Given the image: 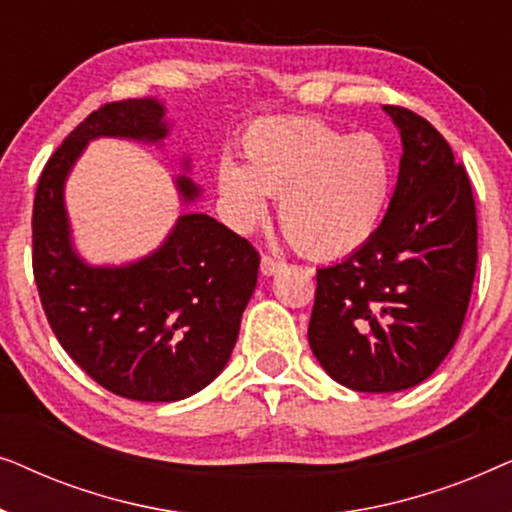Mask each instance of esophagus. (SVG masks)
I'll use <instances>...</instances> for the list:
<instances>
[{
  "mask_svg": "<svg viewBox=\"0 0 512 512\" xmlns=\"http://www.w3.org/2000/svg\"><path fill=\"white\" fill-rule=\"evenodd\" d=\"M282 268H284V263L282 261H275V258H272V256H263L261 258V272H263L265 277L277 275V272H282Z\"/></svg>",
  "mask_w": 512,
  "mask_h": 512,
  "instance_id": "obj_1",
  "label": "esophagus"
}]
</instances>
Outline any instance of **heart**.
Returning <instances> with one entry per match:
<instances>
[{
	"label": "heart",
	"mask_w": 512,
	"mask_h": 512,
	"mask_svg": "<svg viewBox=\"0 0 512 512\" xmlns=\"http://www.w3.org/2000/svg\"><path fill=\"white\" fill-rule=\"evenodd\" d=\"M240 165L221 158L216 193L237 230L254 228L268 198L300 254L335 261L373 240L394 191V163L373 135H347L317 118H265L242 137Z\"/></svg>",
	"instance_id": "heart-1"
}]
</instances>
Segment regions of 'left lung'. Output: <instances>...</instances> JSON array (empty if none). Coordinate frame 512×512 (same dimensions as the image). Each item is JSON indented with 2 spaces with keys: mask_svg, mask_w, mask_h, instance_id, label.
I'll return each instance as SVG.
<instances>
[{
  "mask_svg": "<svg viewBox=\"0 0 512 512\" xmlns=\"http://www.w3.org/2000/svg\"><path fill=\"white\" fill-rule=\"evenodd\" d=\"M403 144L394 198L359 251L317 270L312 354L342 387L396 394L422 384L464 324L478 263L471 181L415 111L384 107Z\"/></svg>",
  "mask_w": 512,
  "mask_h": 512,
  "instance_id": "left-lung-1",
  "label": "left lung"
}]
</instances>
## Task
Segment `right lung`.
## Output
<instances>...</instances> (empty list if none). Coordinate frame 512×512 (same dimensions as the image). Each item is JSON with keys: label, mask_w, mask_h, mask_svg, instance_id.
Listing matches in <instances>:
<instances>
[{"label": "right lung", "mask_w": 512, "mask_h": 512, "mask_svg": "<svg viewBox=\"0 0 512 512\" xmlns=\"http://www.w3.org/2000/svg\"><path fill=\"white\" fill-rule=\"evenodd\" d=\"M172 132L158 97L104 104L72 130L41 172L32 214V263L41 305L65 352L111 394L174 403L226 368L258 279V254L212 216L193 212L202 188L174 177L181 212L160 247L121 265L79 254L65 186L95 139L163 149Z\"/></svg>", "instance_id": "right-lung-1"}]
</instances>
